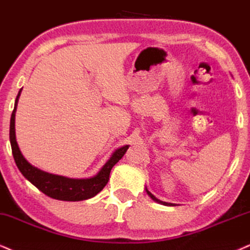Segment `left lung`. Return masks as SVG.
Masks as SVG:
<instances>
[{
    "label": "left lung",
    "instance_id": "obj_1",
    "mask_svg": "<svg viewBox=\"0 0 250 250\" xmlns=\"http://www.w3.org/2000/svg\"><path fill=\"white\" fill-rule=\"evenodd\" d=\"M146 192H147V195H148V196L150 197V198H152V199L154 200V202H156V203H160V204H162V205H167V206H168V205H169V206H172V205H174V204H171V203H166V202H162V200L158 199V198H156L155 196L152 195V193H150L149 191L147 190V188H146Z\"/></svg>",
    "mask_w": 250,
    "mask_h": 250
}]
</instances>
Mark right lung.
<instances>
[{
  "mask_svg": "<svg viewBox=\"0 0 250 250\" xmlns=\"http://www.w3.org/2000/svg\"><path fill=\"white\" fill-rule=\"evenodd\" d=\"M21 91L15 101V107L11 113L10 119V144L18 169L23 174V176L30 181L36 188L45 193L46 196L58 200H67V202H79V200L89 199L96 196L98 192L103 190L109 181L110 171L113 166L124 156L126 150L128 149V145L120 147L112 153L111 158L107 160L105 165L102 167L100 171L90 178H69L60 176V175L50 174V172L42 171L35 166L27 162L23 154L20 150L16 141V133H15V115H16L18 98L21 96Z\"/></svg>",
  "mask_w": 250,
  "mask_h": 250,
  "instance_id": "1",
  "label": "right lung"
}]
</instances>
